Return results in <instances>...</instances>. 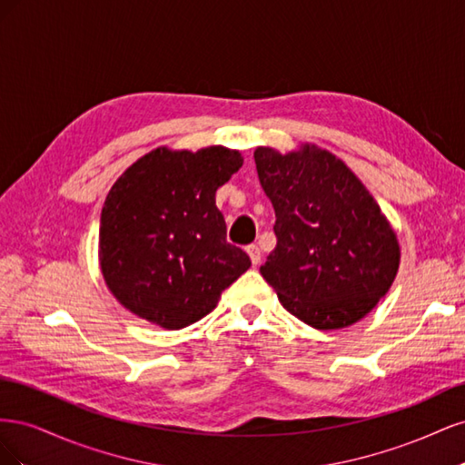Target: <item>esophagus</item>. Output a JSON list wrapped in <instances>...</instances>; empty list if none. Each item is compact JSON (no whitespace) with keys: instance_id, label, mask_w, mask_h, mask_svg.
Returning <instances> with one entry per match:
<instances>
[{"instance_id":"obj_1","label":"esophagus","mask_w":465,"mask_h":465,"mask_svg":"<svg viewBox=\"0 0 465 465\" xmlns=\"http://www.w3.org/2000/svg\"><path fill=\"white\" fill-rule=\"evenodd\" d=\"M246 252H248V256H250L252 263L258 265V263H260V260H262V252H260V248H258L256 244H250V246H246Z\"/></svg>"}]
</instances>
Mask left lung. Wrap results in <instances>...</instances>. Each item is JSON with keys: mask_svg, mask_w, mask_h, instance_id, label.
Here are the masks:
<instances>
[{"mask_svg": "<svg viewBox=\"0 0 465 465\" xmlns=\"http://www.w3.org/2000/svg\"><path fill=\"white\" fill-rule=\"evenodd\" d=\"M277 244L260 267L287 312L316 330L367 316L398 275L396 231L355 173L314 143L254 151Z\"/></svg>", "mask_w": 465, "mask_h": 465, "instance_id": "obj_1", "label": "left lung"}]
</instances>
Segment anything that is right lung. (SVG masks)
<instances>
[{
    "label": "right lung",
    "mask_w": 465,
    "mask_h": 465,
    "mask_svg": "<svg viewBox=\"0 0 465 465\" xmlns=\"http://www.w3.org/2000/svg\"><path fill=\"white\" fill-rule=\"evenodd\" d=\"M236 149L157 147L110 188L98 262L106 287L139 318L180 330L217 306L250 263L227 242L215 192L242 166Z\"/></svg>",
    "instance_id": "obj_1"
}]
</instances>
